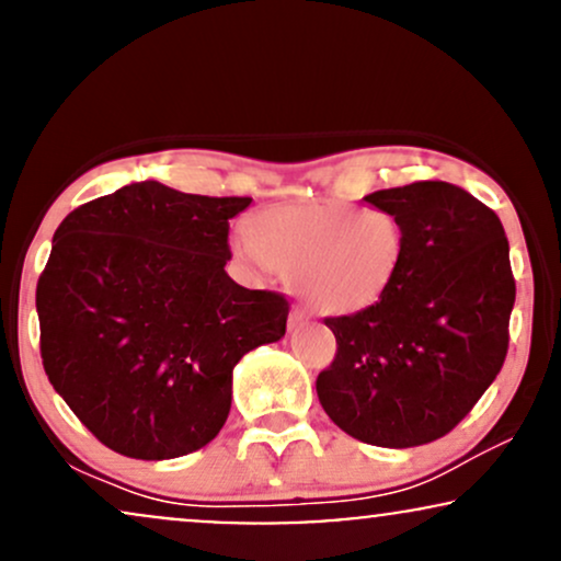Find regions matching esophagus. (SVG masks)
I'll return each mask as SVG.
<instances>
[{"label":"esophagus","mask_w":561,"mask_h":561,"mask_svg":"<svg viewBox=\"0 0 561 561\" xmlns=\"http://www.w3.org/2000/svg\"><path fill=\"white\" fill-rule=\"evenodd\" d=\"M288 322H291V328L305 325V322H307V312H305V309H299V307L291 309V318H288Z\"/></svg>","instance_id":"34e87169"}]
</instances>
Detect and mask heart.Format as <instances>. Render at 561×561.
Here are the masks:
<instances>
[{"instance_id":"b5f03b06","label":"heart","mask_w":561,"mask_h":561,"mask_svg":"<svg viewBox=\"0 0 561 561\" xmlns=\"http://www.w3.org/2000/svg\"><path fill=\"white\" fill-rule=\"evenodd\" d=\"M230 249L262 273H291L294 291L312 312L346 318L386 299L404 270V222L383 207L305 202L270 207L249 230H233Z\"/></svg>"}]
</instances>
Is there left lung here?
I'll return each instance as SVG.
<instances>
[{
	"mask_svg": "<svg viewBox=\"0 0 561 561\" xmlns=\"http://www.w3.org/2000/svg\"><path fill=\"white\" fill-rule=\"evenodd\" d=\"M365 202L404 222L410 249L386 299L325 320L339 348L318 397L352 438L410 449L446 436L502 370L515 307L510 241L496 213L454 183Z\"/></svg>",
	"mask_w": 561,
	"mask_h": 561,
	"instance_id": "8db88e82",
	"label": "left lung"
}]
</instances>
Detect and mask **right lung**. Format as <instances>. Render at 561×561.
<instances>
[{
	"mask_svg": "<svg viewBox=\"0 0 561 561\" xmlns=\"http://www.w3.org/2000/svg\"><path fill=\"white\" fill-rule=\"evenodd\" d=\"M249 196L130 183L72 209L36 286L49 383L112 451L175 459L226 425L233 367L286 335L288 301L226 273Z\"/></svg>",
	"mask_w": 561,
	"mask_h": 561,
	"instance_id": "obj_1",
	"label": "right lung"
}]
</instances>
